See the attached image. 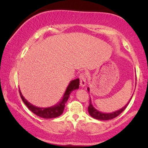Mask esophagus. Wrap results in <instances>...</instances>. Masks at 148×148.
I'll list each match as a JSON object with an SVG mask.
<instances>
[{
  "instance_id": "34e87169",
  "label": "esophagus",
  "mask_w": 148,
  "mask_h": 148,
  "mask_svg": "<svg viewBox=\"0 0 148 148\" xmlns=\"http://www.w3.org/2000/svg\"><path fill=\"white\" fill-rule=\"evenodd\" d=\"M80 79V86L82 87H84L86 86V77L85 75V74L82 73L79 76Z\"/></svg>"
}]
</instances>
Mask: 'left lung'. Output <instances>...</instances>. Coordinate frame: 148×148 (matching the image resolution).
I'll return each instance as SVG.
<instances>
[{
  "label": "left lung",
  "instance_id": "obj_1",
  "mask_svg": "<svg viewBox=\"0 0 148 148\" xmlns=\"http://www.w3.org/2000/svg\"><path fill=\"white\" fill-rule=\"evenodd\" d=\"M88 92H90V88H88ZM131 98H132V97H131L130 100H129L128 103H127L125 106H123L122 108L119 109V110H116L112 112L104 113L98 110L97 109H96L94 106H93V105L92 104V100H91V98H90V104H89V106H88V112L91 116L96 119H98V120H102V121L110 120V119H112L115 118V117H116L117 116H119L121 112L125 110V109L127 108V106H128L129 102H130Z\"/></svg>",
  "mask_w": 148,
  "mask_h": 148
}]
</instances>
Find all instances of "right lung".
Here are the masks:
<instances>
[{
    "label": "right lung",
    "mask_w": 148,
    "mask_h": 148,
    "mask_svg": "<svg viewBox=\"0 0 148 148\" xmlns=\"http://www.w3.org/2000/svg\"><path fill=\"white\" fill-rule=\"evenodd\" d=\"M79 79H76L71 81L60 102H58L57 104L54 105V106L47 107V108H40V107L34 106V105L32 104L31 103H29L24 98L20 90L19 94L24 104L27 106V108L32 112L34 113V114L38 116L42 117V118L52 119L59 116L60 115L62 114V112L64 111V106H65V103L68 100L70 94L73 90L79 89Z\"/></svg>",
    "instance_id": "obj_1"
}]
</instances>
